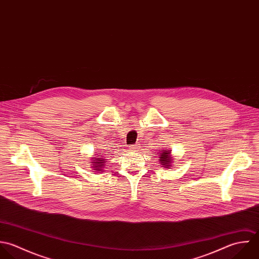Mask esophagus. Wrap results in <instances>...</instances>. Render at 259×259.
Returning <instances> with one entry per match:
<instances>
[{
  "instance_id": "34e87169",
  "label": "esophagus",
  "mask_w": 259,
  "mask_h": 259,
  "mask_svg": "<svg viewBox=\"0 0 259 259\" xmlns=\"http://www.w3.org/2000/svg\"><path fill=\"white\" fill-rule=\"evenodd\" d=\"M128 149H130L131 151H137V150H139V149H140V145H138V144L131 145V146L128 147Z\"/></svg>"
}]
</instances>
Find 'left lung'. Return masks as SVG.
<instances>
[{
  "instance_id": "1",
  "label": "left lung",
  "mask_w": 259,
  "mask_h": 259,
  "mask_svg": "<svg viewBox=\"0 0 259 259\" xmlns=\"http://www.w3.org/2000/svg\"><path fill=\"white\" fill-rule=\"evenodd\" d=\"M170 155H171V152L168 151V150H166L165 152H162V154H161V156H160V158H159L161 164H162L164 167H166L167 169H170V168H171L170 165L172 164V158L170 157Z\"/></svg>"
}]
</instances>
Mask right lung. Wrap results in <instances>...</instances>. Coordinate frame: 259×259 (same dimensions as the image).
Returning a JSON list of instances; mask_svg holds the SVG:
<instances>
[{
	"instance_id": "add662e5",
	"label": "right lung",
	"mask_w": 259,
	"mask_h": 259,
	"mask_svg": "<svg viewBox=\"0 0 259 259\" xmlns=\"http://www.w3.org/2000/svg\"><path fill=\"white\" fill-rule=\"evenodd\" d=\"M93 162H92V164L94 165V169H95V171H102V169L101 168H104L103 167V165L105 164V160L104 159H102V158H96V159H93L92 160Z\"/></svg>"
}]
</instances>
